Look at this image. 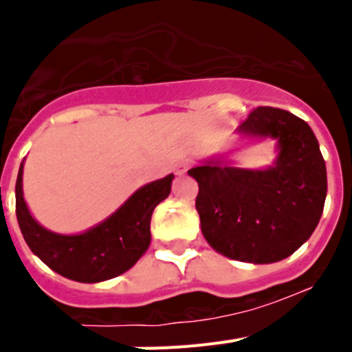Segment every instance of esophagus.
I'll use <instances>...</instances> for the list:
<instances>
[{
	"instance_id": "obj_1",
	"label": "esophagus",
	"mask_w": 352,
	"mask_h": 352,
	"mask_svg": "<svg viewBox=\"0 0 352 352\" xmlns=\"http://www.w3.org/2000/svg\"><path fill=\"white\" fill-rule=\"evenodd\" d=\"M186 170H188V164H179V166L176 167V174H179V176H182V174H185Z\"/></svg>"
}]
</instances>
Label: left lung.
<instances>
[{
	"instance_id": "8db88e82",
	"label": "left lung",
	"mask_w": 352,
	"mask_h": 352,
	"mask_svg": "<svg viewBox=\"0 0 352 352\" xmlns=\"http://www.w3.org/2000/svg\"><path fill=\"white\" fill-rule=\"evenodd\" d=\"M238 132L276 139L278 157L261 170L220 160L188 170L199 185L201 229L222 256L276 263L294 254L321 220L328 190L324 158L312 129L284 109H254Z\"/></svg>"
}]
</instances>
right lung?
Listing matches in <instances>:
<instances>
[{
  "instance_id": "right-lung-1",
  "label": "right lung",
  "mask_w": 352,
  "mask_h": 352,
  "mask_svg": "<svg viewBox=\"0 0 352 352\" xmlns=\"http://www.w3.org/2000/svg\"><path fill=\"white\" fill-rule=\"evenodd\" d=\"M173 174L141 186L116 213L82 234H56L40 226L23 197V164L15 183V213L31 252L65 278L95 284L125 273L149 247L151 214L170 194Z\"/></svg>"
}]
</instances>
